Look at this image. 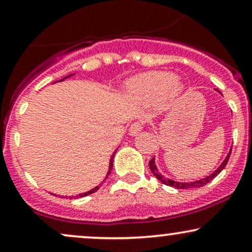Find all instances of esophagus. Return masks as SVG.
<instances>
[{"mask_svg": "<svg viewBox=\"0 0 252 252\" xmlns=\"http://www.w3.org/2000/svg\"><path fill=\"white\" fill-rule=\"evenodd\" d=\"M143 129V124L141 122H135L134 124H131V126L129 128V135L131 136H136L138 132L142 131Z\"/></svg>", "mask_w": 252, "mask_h": 252, "instance_id": "obj_1", "label": "esophagus"}]
</instances>
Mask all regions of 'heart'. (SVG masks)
I'll list each match as a JSON object with an SVG mask.
<instances>
[{"mask_svg":"<svg viewBox=\"0 0 252 252\" xmlns=\"http://www.w3.org/2000/svg\"><path fill=\"white\" fill-rule=\"evenodd\" d=\"M126 94L141 103H152L168 94L179 97L185 92V84L169 72H147L126 83Z\"/></svg>","mask_w":252,"mask_h":252,"instance_id":"heart-1","label":"heart"}]
</instances>
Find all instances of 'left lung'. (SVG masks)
Returning <instances> with one entry per match:
<instances>
[{
    "instance_id": "1",
    "label": "left lung",
    "mask_w": 252,
    "mask_h": 252,
    "mask_svg": "<svg viewBox=\"0 0 252 252\" xmlns=\"http://www.w3.org/2000/svg\"><path fill=\"white\" fill-rule=\"evenodd\" d=\"M216 91H218L219 94H221V92L219 91V90H217V89H216ZM231 150H232V146H231V148H230V152L227 153L226 158H224V161H222V162L220 163V166H219L218 168H217V169L215 170V172L212 173V174L207 175L206 178L199 179V180H195V181H189V182H181V181H174V180H172V179H168V178H166V176L161 174V173H160V170H158V167H156V163H155V158H153L152 160L149 161V168H150V170H152V173H153V174H154V175L156 176V179H158V181H161V182H162V184L167 185V186H172V187H175V189H199V187H202V186H205V185H206V184H209V182H210L211 180H213V179H215L216 176L218 175L219 173H220L221 170L225 168V166H226V163H227L228 158H230V155H231Z\"/></svg>"
}]
</instances>
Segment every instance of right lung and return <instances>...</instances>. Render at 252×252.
I'll return each mask as SVG.
<instances>
[{
    "label": "right lung",
    "mask_w": 252,
    "mask_h": 252,
    "mask_svg": "<svg viewBox=\"0 0 252 252\" xmlns=\"http://www.w3.org/2000/svg\"><path fill=\"white\" fill-rule=\"evenodd\" d=\"M74 73H71V74H68V76H66V77H63V79H60V80H58V82H63V80H65L66 78H68V77H71V76H73ZM54 83H57V82H54ZM115 154H116V150H115V153L114 154L111 155V158H110V162H109V169H108V173H106V175H105V179L108 178V176L110 175V173H111V170H112V166H114V158H115ZM105 179H104V180H105ZM104 180H103V182H104ZM103 182H100L99 185H98V186H96L94 187V189H90V190H88V192H84V193H80V194H78V195H71V196H66V198H70V199H73V198H83V196H86V195H89V194H92V193H94L96 192V190L99 189L100 186H102V184Z\"/></svg>",
    "instance_id": "1"
}]
</instances>
